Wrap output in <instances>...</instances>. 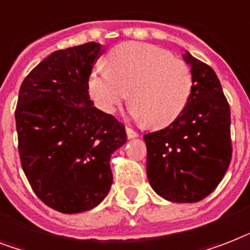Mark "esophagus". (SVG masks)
<instances>
[{"label": "esophagus", "instance_id": "34e87169", "mask_svg": "<svg viewBox=\"0 0 250 250\" xmlns=\"http://www.w3.org/2000/svg\"><path fill=\"white\" fill-rule=\"evenodd\" d=\"M125 132H127V137H128V139H136V137H139V133L136 131H133L132 128H129V127H125Z\"/></svg>", "mask_w": 250, "mask_h": 250}]
</instances>
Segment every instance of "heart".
Returning a JSON list of instances; mask_svg holds the SVG:
<instances>
[{
  "label": "heart",
  "instance_id": "heart-1",
  "mask_svg": "<svg viewBox=\"0 0 250 250\" xmlns=\"http://www.w3.org/2000/svg\"><path fill=\"white\" fill-rule=\"evenodd\" d=\"M106 72H92L87 81L91 99L113 114L128 93L131 113L150 128L173 123L191 99L190 66L164 48L143 42L118 44L105 58Z\"/></svg>",
  "mask_w": 250,
  "mask_h": 250
}]
</instances>
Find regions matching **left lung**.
<instances>
[{
  "label": "left lung",
  "instance_id": "8db88e82",
  "mask_svg": "<svg viewBox=\"0 0 250 250\" xmlns=\"http://www.w3.org/2000/svg\"><path fill=\"white\" fill-rule=\"evenodd\" d=\"M188 105L173 123L144 136L150 186L168 202L195 203L218 186L231 162L230 106L216 73L188 51Z\"/></svg>",
  "mask_w": 250,
  "mask_h": 250
}]
</instances>
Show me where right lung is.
Masks as SVG:
<instances>
[{"instance_id":"obj_1","label":"right lung","mask_w":250,"mask_h":250,"mask_svg":"<svg viewBox=\"0 0 250 250\" xmlns=\"http://www.w3.org/2000/svg\"><path fill=\"white\" fill-rule=\"evenodd\" d=\"M103 52L96 42L52 52L25 77L15 110L21 167L36 195L73 214L97 207L113 184L111 154L125 125L90 100L87 81Z\"/></svg>"}]
</instances>
